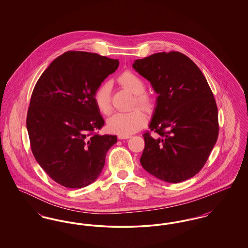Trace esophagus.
I'll list each match as a JSON object with an SVG mask.
<instances>
[{
  "label": "esophagus",
  "instance_id": "esophagus-1",
  "mask_svg": "<svg viewBox=\"0 0 248 248\" xmlns=\"http://www.w3.org/2000/svg\"><path fill=\"white\" fill-rule=\"evenodd\" d=\"M130 139V136H122V135H119L118 140H128Z\"/></svg>",
  "mask_w": 248,
  "mask_h": 248
}]
</instances>
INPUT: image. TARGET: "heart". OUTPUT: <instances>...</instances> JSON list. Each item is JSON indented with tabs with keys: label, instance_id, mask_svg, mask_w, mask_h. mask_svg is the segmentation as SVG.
I'll return each mask as SVG.
<instances>
[{
	"label": "heart",
	"instance_id": "1",
	"mask_svg": "<svg viewBox=\"0 0 248 248\" xmlns=\"http://www.w3.org/2000/svg\"><path fill=\"white\" fill-rule=\"evenodd\" d=\"M119 83L124 88L135 94L133 105L140 107L149 110L154 106L152 97L142 93L145 90V83L141 78L131 71H124L118 78ZM94 102L99 111L103 114H108L111 110L110 102V83H102L94 93ZM146 124V116L140 109L134 108L127 112H116L107 121V128L110 133L122 136H129L142 127Z\"/></svg>",
	"mask_w": 248,
	"mask_h": 248
}]
</instances>
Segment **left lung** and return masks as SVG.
<instances>
[{
	"label": "left lung",
	"instance_id": "obj_1",
	"mask_svg": "<svg viewBox=\"0 0 248 248\" xmlns=\"http://www.w3.org/2000/svg\"><path fill=\"white\" fill-rule=\"evenodd\" d=\"M133 68L153 86L156 98L143 135L142 167L169 183L194 177L206 163L218 136L217 107L200 69L179 52L137 59Z\"/></svg>",
	"mask_w": 248,
	"mask_h": 248
}]
</instances>
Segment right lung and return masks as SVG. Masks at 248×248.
Returning <instances> with one entry per match:
<instances>
[{"mask_svg": "<svg viewBox=\"0 0 248 248\" xmlns=\"http://www.w3.org/2000/svg\"><path fill=\"white\" fill-rule=\"evenodd\" d=\"M118 59L69 51L43 72L31 94L27 130L36 161L57 183L80 189L100 175L117 137L94 133L105 124L94 93Z\"/></svg>", "mask_w": 248, "mask_h": 248, "instance_id": "right-lung-1", "label": "right lung"}]
</instances>
